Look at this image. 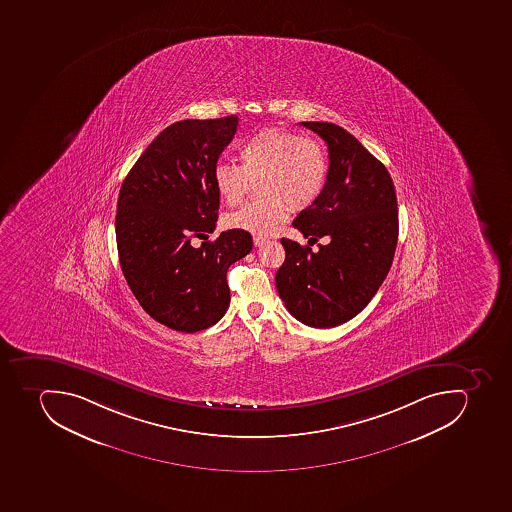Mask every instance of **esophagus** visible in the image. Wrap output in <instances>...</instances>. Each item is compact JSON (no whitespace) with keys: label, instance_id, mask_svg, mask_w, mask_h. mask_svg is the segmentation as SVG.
I'll return each instance as SVG.
<instances>
[{"label":"esophagus","instance_id":"34e87169","mask_svg":"<svg viewBox=\"0 0 512 512\" xmlns=\"http://www.w3.org/2000/svg\"><path fill=\"white\" fill-rule=\"evenodd\" d=\"M266 241H268V239L263 238V236H254L255 247L263 246V244H265Z\"/></svg>","mask_w":512,"mask_h":512}]
</instances>
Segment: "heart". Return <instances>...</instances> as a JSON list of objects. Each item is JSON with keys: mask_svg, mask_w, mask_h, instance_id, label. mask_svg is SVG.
Instances as JSON below:
<instances>
[{"mask_svg": "<svg viewBox=\"0 0 512 512\" xmlns=\"http://www.w3.org/2000/svg\"><path fill=\"white\" fill-rule=\"evenodd\" d=\"M242 165L220 160L212 180L221 201L234 205L244 199L252 180H258V201L226 215V226L266 236L294 209H307L323 194L329 178L324 144L286 128H263L239 146Z\"/></svg>", "mask_w": 512, "mask_h": 512, "instance_id": "1", "label": "heart"}]
</instances>
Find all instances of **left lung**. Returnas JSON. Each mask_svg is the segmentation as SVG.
Listing matches in <instances>:
<instances>
[{
    "instance_id": "obj_1",
    "label": "left lung",
    "mask_w": 512,
    "mask_h": 512,
    "mask_svg": "<svg viewBox=\"0 0 512 512\" xmlns=\"http://www.w3.org/2000/svg\"><path fill=\"white\" fill-rule=\"evenodd\" d=\"M328 144L329 178L315 204L292 226L313 253L281 239L286 258L278 273L279 297L294 318L311 328H336L358 315L392 266L398 241L397 194L387 168L344 128L328 122H302Z\"/></svg>"
}]
</instances>
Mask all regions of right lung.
<instances>
[{"instance_id": "1", "label": "right lung", "mask_w": 512, "mask_h": 512, "mask_svg": "<svg viewBox=\"0 0 512 512\" xmlns=\"http://www.w3.org/2000/svg\"><path fill=\"white\" fill-rule=\"evenodd\" d=\"M238 123V115L173 123L120 188L115 238L123 276L143 310L175 331L191 334L223 318L228 268L252 250V236L241 229L209 241L220 207L213 167ZM194 238L205 241L201 248Z\"/></svg>"}]
</instances>
